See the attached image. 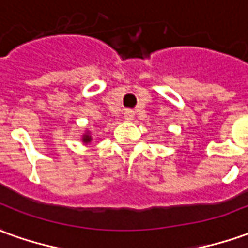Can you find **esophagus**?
<instances>
[{
    "label": "esophagus",
    "mask_w": 248,
    "mask_h": 248,
    "mask_svg": "<svg viewBox=\"0 0 248 248\" xmlns=\"http://www.w3.org/2000/svg\"><path fill=\"white\" fill-rule=\"evenodd\" d=\"M124 117L126 121H133L134 119V111L133 110H124Z\"/></svg>",
    "instance_id": "obj_1"
}]
</instances>
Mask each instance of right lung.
Wrapping results in <instances>:
<instances>
[{"label":"right lung","instance_id":"1","mask_svg":"<svg viewBox=\"0 0 248 248\" xmlns=\"http://www.w3.org/2000/svg\"><path fill=\"white\" fill-rule=\"evenodd\" d=\"M81 141H82V144H85V145L92 141V136H91V131H89L88 129L84 131V134L81 136Z\"/></svg>","mask_w":248,"mask_h":248}]
</instances>
